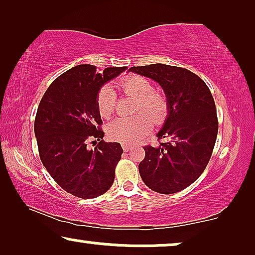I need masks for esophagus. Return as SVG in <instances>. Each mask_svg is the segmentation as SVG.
Masks as SVG:
<instances>
[{
    "label": "esophagus",
    "mask_w": 255,
    "mask_h": 255,
    "mask_svg": "<svg viewBox=\"0 0 255 255\" xmlns=\"http://www.w3.org/2000/svg\"><path fill=\"white\" fill-rule=\"evenodd\" d=\"M131 147H132L131 145L123 144V149H124V152H128V151H130V149H131Z\"/></svg>",
    "instance_id": "esophagus-1"
}]
</instances>
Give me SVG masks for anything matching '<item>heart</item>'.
Returning <instances> with one entry per match:
<instances>
[{
    "instance_id": "heart-1",
    "label": "heart",
    "mask_w": 255,
    "mask_h": 255,
    "mask_svg": "<svg viewBox=\"0 0 255 255\" xmlns=\"http://www.w3.org/2000/svg\"><path fill=\"white\" fill-rule=\"evenodd\" d=\"M121 92L138 100L135 115L132 118H117L108 124L107 133L114 141L132 144L140 140L152 130V122L161 125L168 116V101L148 79L140 75H128L118 82ZM116 99L110 87H103L97 94L96 106L102 118H109L115 111Z\"/></svg>"
}]
</instances>
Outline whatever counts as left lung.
I'll list each match as a JSON object with an SVG mask.
<instances>
[{"instance_id": "obj_1", "label": "left lung", "mask_w": 255, "mask_h": 255, "mask_svg": "<svg viewBox=\"0 0 255 255\" xmlns=\"http://www.w3.org/2000/svg\"><path fill=\"white\" fill-rule=\"evenodd\" d=\"M131 72L154 80L168 101V116L153 147L145 146L139 173L149 189L174 194L189 187L204 172L214 151L218 118L210 89L186 68L163 64L131 67Z\"/></svg>"}]
</instances>
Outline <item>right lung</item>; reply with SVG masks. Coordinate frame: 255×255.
Wrapping results in <instances>:
<instances>
[{
  "label": "right lung",
  "mask_w": 255,
  "mask_h": 255,
  "mask_svg": "<svg viewBox=\"0 0 255 255\" xmlns=\"http://www.w3.org/2000/svg\"><path fill=\"white\" fill-rule=\"evenodd\" d=\"M125 69L108 67L99 73L93 65L75 66L51 83L38 107L34 134L41 162L76 197L95 198L114 183L123 148L120 142L102 140L96 97L104 83ZM93 138L99 142L89 150L86 144Z\"/></svg>",
  "instance_id": "add662e5"
}]
</instances>
